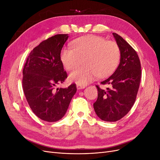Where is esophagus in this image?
<instances>
[{
	"mask_svg": "<svg viewBox=\"0 0 160 160\" xmlns=\"http://www.w3.org/2000/svg\"><path fill=\"white\" fill-rule=\"evenodd\" d=\"M85 88V86H82L81 85L77 84V89H84Z\"/></svg>",
	"mask_w": 160,
	"mask_h": 160,
	"instance_id": "34e87169",
	"label": "esophagus"
}]
</instances>
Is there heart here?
<instances>
[{"label": "heart", "mask_w": 160, "mask_h": 160, "mask_svg": "<svg viewBox=\"0 0 160 160\" xmlns=\"http://www.w3.org/2000/svg\"><path fill=\"white\" fill-rule=\"evenodd\" d=\"M72 48H63L61 52V61L64 68L71 71L78 68L85 58V65L70 74L69 79L77 84L85 86L93 81L110 75L118 67L120 50L117 43L105 38L89 35L81 37L72 42Z\"/></svg>", "instance_id": "obj_1"}]
</instances>
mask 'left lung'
<instances>
[{
  "instance_id": "1",
  "label": "left lung",
  "mask_w": 160,
  "mask_h": 160,
  "mask_svg": "<svg viewBox=\"0 0 160 160\" xmlns=\"http://www.w3.org/2000/svg\"><path fill=\"white\" fill-rule=\"evenodd\" d=\"M120 50L117 69L108 79L101 82L109 88L101 89L97 85L98 99L93 103L97 115L105 122H116L123 118L135 103L141 80L139 57L132 46L118 34L113 33Z\"/></svg>"
}]
</instances>
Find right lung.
I'll list each match as a JSON object with an SVG mask.
<instances>
[{"label":"right lung","mask_w":160,"mask_h":160,"mask_svg":"<svg viewBox=\"0 0 160 160\" xmlns=\"http://www.w3.org/2000/svg\"><path fill=\"white\" fill-rule=\"evenodd\" d=\"M68 34H59L41 42L28 56L22 70V89L32 112L48 122L61 119L75 94V84L57 88L67 77L61 52Z\"/></svg>","instance_id":"1"}]
</instances>
